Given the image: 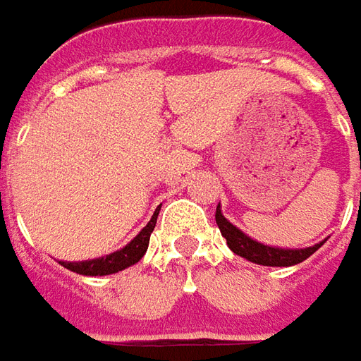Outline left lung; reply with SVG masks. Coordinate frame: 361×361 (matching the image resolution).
Masks as SVG:
<instances>
[{"instance_id": "8db88e82", "label": "left lung", "mask_w": 361, "mask_h": 361, "mask_svg": "<svg viewBox=\"0 0 361 361\" xmlns=\"http://www.w3.org/2000/svg\"><path fill=\"white\" fill-rule=\"evenodd\" d=\"M216 224H219L222 236L226 238V244L232 252L246 258L248 262L260 266H294L304 262L306 258H310L312 254L320 248L322 243L306 248H278V246H268L264 243H258L250 238L246 232H243L238 226H234L231 220L224 219L220 204L216 207Z\"/></svg>"}]
</instances>
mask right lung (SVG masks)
Instances as JSON below:
<instances>
[{"label":"right lung","mask_w":361,"mask_h":361,"mask_svg":"<svg viewBox=\"0 0 361 361\" xmlns=\"http://www.w3.org/2000/svg\"><path fill=\"white\" fill-rule=\"evenodd\" d=\"M159 210H161V207L154 210V214H152V219L147 222V226H145L127 246H123L117 252H111L107 254V256H99V258H93V260L59 262V264L65 266V268L71 270V272L83 274V276H107V274H115L118 270H125V268H129V266L137 264L142 256H145L147 248H149V238H151V232L154 231Z\"/></svg>","instance_id":"1"}]
</instances>
